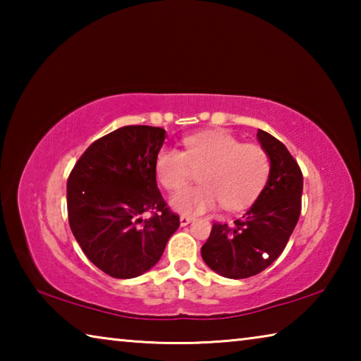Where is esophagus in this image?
<instances>
[{
	"label": "esophagus",
	"instance_id": "esophagus-1",
	"mask_svg": "<svg viewBox=\"0 0 361 361\" xmlns=\"http://www.w3.org/2000/svg\"><path fill=\"white\" fill-rule=\"evenodd\" d=\"M194 218L192 216H188V215H181L180 216V224L181 226H188L189 223H192Z\"/></svg>",
	"mask_w": 361,
	"mask_h": 361
}]
</instances>
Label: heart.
<instances>
[{"mask_svg": "<svg viewBox=\"0 0 361 361\" xmlns=\"http://www.w3.org/2000/svg\"><path fill=\"white\" fill-rule=\"evenodd\" d=\"M185 151L166 146L157 152L154 173L173 192L192 180L200 185L176 192L170 207L183 215H200L221 204L237 212L255 202L271 173V161L259 145L242 143L226 132H207L183 140Z\"/></svg>", "mask_w": 361, "mask_h": 361, "instance_id": "b5f03b06", "label": "heart"}]
</instances>
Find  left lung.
<instances>
[{
	"instance_id": "8db88e82",
	"label": "left lung",
	"mask_w": 361,
	"mask_h": 361,
	"mask_svg": "<svg viewBox=\"0 0 361 361\" xmlns=\"http://www.w3.org/2000/svg\"><path fill=\"white\" fill-rule=\"evenodd\" d=\"M271 173L250 210L234 224L213 223L202 258L212 271L228 279H248L276 261L288 243L301 213L302 173L286 146L258 130Z\"/></svg>"
}]
</instances>
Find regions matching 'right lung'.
Instances as JSON below:
<instances>
[{
	"label": "right lung",
	"instance_id": "1",
	"mask_svg": "<svg viewBox=\"0 0 361 361\" xmlns=\"http://www.w3.org/2000/svg\"><path fill=\"white\" fill-rule=\"evenodd\" d=\"M166 130L126 126L84 151L66 183L68 221L84 255L108 276L133 279L161 259L180 216L159 192L154 161ZM145 211L153 213L143 220Z\"/></svg>",
	"mask_w": 361,
	"mask_h": 361
}]
</instances>
